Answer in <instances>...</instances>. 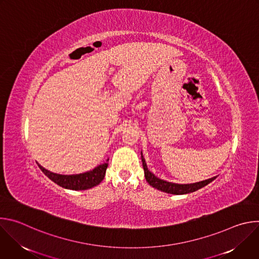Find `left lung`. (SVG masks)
Wrapping results in <instances>:
<instances>
[{
  "instance_id": "left-lung-1",
  "label": "left lung",
  "mask_w": 259,
  "mask_h": 259,
  "mask_svg": "<svg viewBox=\"0 0 259 259\" xmlns=\"http://www.w3.org/2000/svg\"><path fill=\"white\" fill-rule=\"evenodd\" d=\"M141 161H142V167L144 170V176L146 181L149 182L151 186L159 191L168 193V194H173V195H184V194H189L196 192L205 186H207L208 183L213 181L216 177L209 178L207 180H203L197 183H190V184H177V183H172L168 182L165 180H162L158 177H156L149 169H147V166L145 164V160L141 154Z\"/></svg>"
}]
</instances>
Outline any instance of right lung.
Segmentation results:
<instances>
[{
    "label": "right lung",
    "mask_w": 259,
    "mask_h": 259,
    "mask_svg": "<svg viewBox=\"0 0 259 259\" xmlns=\"http://www.w3.org/2000/svg\"><path fill=\"white\" fill-rule=\"evenodd\" d=\"M106 162H108V159ZM39 168L48 178H50L53 182L58 184V186H60L61 188L72 190V191H83V190L91 189L102 181L107 168V163L97 166L92 171L85 172L82 174H76V175L56 174L46 170L41 165H39Z\"/></svg>",
    "instance_id": "right-lung-1"
}]
</instances>
